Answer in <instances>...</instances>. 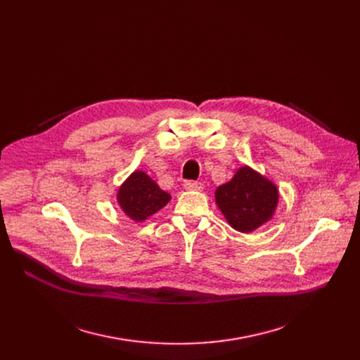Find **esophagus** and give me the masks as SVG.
I'll return each instance as SVG.
<instances>
[{
	"label": "esophagus",
	"instance_id": "esophagus-1",
	"mask_svg": "<svg viewBox=\"0 0 360 360\" xmlns=\"http://www.w3.org/2000/svg\"><path fill=\"white\" fill-rule=\"evenodd\" d=\"M185 190H194V191H201L202 190V184L198 181H185L184 182Z\"/></svg>",
	"mask_w": 360,
	"mask_h": 360
}]
</instances>
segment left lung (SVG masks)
<instances>
[{
    "instance_id": "1",
    "label": "left lung",
    "mask_w": 360,
    "mask_h": 360,
    "mask_svg": "<svg viewBox=\"0 0 360 360\" xmlns=\"http://www.w3.org/2000/svg\"><path fill=\"white\" fill-rule=\"evenodd\" d=\"M277 188L252 169L240 167L232 181L216 190V202L233 229L248 233L266 223L274 213Z\"/></svg>"
}]
</instances>
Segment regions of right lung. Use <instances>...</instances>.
<instances>
[{"label":"right lung","mask_w":360,"mask_h":360,"mask_svg":"<svg viewBox=\"0 0 360 360\" xmlns=\"http://www.w3.org/2000/svg\"><path fill=\"white\" fill-rule=\"evenodd\" d=\"M170 195L144 172H134L120 188L118 202L127 216L141 221L159 212L167 204Z\"/></svg>","instance_id":"add662e5"}]
</instances>
